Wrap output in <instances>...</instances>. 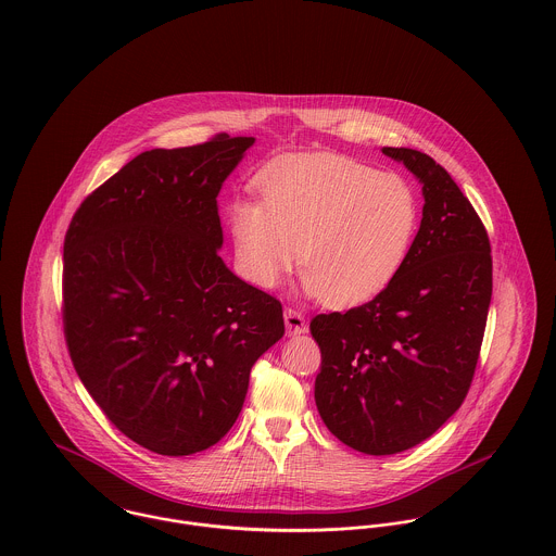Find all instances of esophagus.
Listing matches in <instances>:
<instances>
[{
	"instance_id": "obj_1",
	"label": "esophagus",
	"mask_w": 556,
	"mask_h": 556,
	"mask_svg": "<svg viewBox=\"0 0 556 556\" xmlns=\"http://www.w3.org/2000/svg\"><path fill=\"white\" fill-rule=\"evenodd\" d=\"M285 325H287V333L289 336H300V333L308 331V320H306V317L298 308H291V306L285 308Z\"/></svg>"
}]
</instances>
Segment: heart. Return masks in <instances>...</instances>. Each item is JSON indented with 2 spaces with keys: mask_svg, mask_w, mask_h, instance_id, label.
Returning <instances> with one entry per match:
<instances>
[{
  "mask_svg": "<svg viewBox=\"0 0 556 556\" xmlns=\"http://www.w3.org/2000/svg\"><path fill=\"white\" fill-rule=\"evenodd\" d=\"M261 203L236 199L229 229L239 271L274 289L300 261L304 287L331 308L377 298L402 269L419 223L413 188L338 154H295L258 175Z\"/></svg>",
  "mask_w": 556,
  "mask_h": 556,
  "instance_id": "1",
  "label": "heart"
}]
</instances>
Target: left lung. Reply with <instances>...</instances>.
Masks as SVG:
<instances>
[{
  "mask_svg": "<svg viewBox=\"0 0 556 556\" xmlns=\"http://www.w3.org/2000/svg\"><path fill=\"white\" fill-rule=\"evenodd\" d=\"M383 154L424 186L408 256L368 304L311 320L320 349V419L344 445L370 456L415 447L460 408L492 298L490 239L452 175L417 150Z\"/></svg>",
  "mask_w": 556,
  "mask_h": 556,
  "instance_id": "8db88e82",
  "label": "left lung"
}]
</instances>
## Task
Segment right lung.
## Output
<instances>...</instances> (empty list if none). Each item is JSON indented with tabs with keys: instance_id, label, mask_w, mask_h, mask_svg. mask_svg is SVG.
<instances>
[{
	"instance_id": "1",
	"label": "right lung",
	"mask_w": 556,
	"mask_h": 556,
	"mask_svg": "<svg viewBox=\"0 0 556 556\" xmlns=\"http://www.w3.org/2000/svg\"><path fill=\"white\" fill-rule=\"evenodd\" d=\"M252 137L152 150L75 212L62 317L80 383L141 447L188 456L236 424L254 362L285 336L282 304L218 256V192Z\"/></svg>"
}]
</instances>
